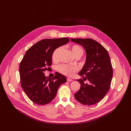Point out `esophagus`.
Returning <instances> with one entry per match:
<instances>
[{"label":"esophagus","mask_w":131,"mask_h":131,"mask_svg":"<svg viewBox=\"0 0 131 131\" xmlns=\"http://www.w3.org/2000/svg\"><path fill=\"white\" fill-rule=\"evenodd\" d=\"M67 81H68V82H72L73 81V79H70V78H67Z\"/></svg>","instance_id":"34e87169"}]
</instances>
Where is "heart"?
<instances>
[{
  "mask_svg": "<svg viewBox=\"0 0 131 131\" xmlns=\"http://www.w3.org/2000/svg\"><path fill=\"white\" fill-rule=\"evenodd\" d=\"M71 49H72V52L74 57L79 56L80 57L83 54V49L80 46L77 45H73L71 47ZM61 50L62 47H59L53 51L52 56V58L53 61H56L57 60ZM76 70L77 69L75 67L69 66L66 64H61L58 67V70L59 72L63 74L67 75V76H72L74 74Z\"/></svg>",
  "mask_w": 131,
  "mask_h": 131,
  "instance_id": "obj_1",
  "label": "heart"
}]
</instances>
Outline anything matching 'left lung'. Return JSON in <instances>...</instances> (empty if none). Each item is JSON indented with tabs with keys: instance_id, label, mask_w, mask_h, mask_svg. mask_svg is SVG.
Masks as SVG:
<instances>
[{
	"instance_id": "obj_1",
	"label": "left lung",
	"mask_w": 131,
	"mask_h": 131,
	"mask_svg": "<svg viewBox=\"0 0 131 131\" xmlns=\"http://www.w3.org/2000/svg\"><path fill=\"white\" fill-rule=\"evenodd\" d=\"M81 45L86 53V62L79 74L83 80H78L81 87L74 94L80 103L91 105L100 102L109 90L113 72L107 50L100 43L91 39H71ZM87 80L88 84L84 81Z\"/></svg>"
}]
</instances>
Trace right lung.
<instances>
[{"label":"right lung","mask_w":131,"mask_h":131,"mask_svg":"<svg viewBox=\"0 0 131 131\" xmlns=\"http://www.w3.org/2000/svg\"><path fill=\"white\" fill-rule=\"evenodd\" d=\"M69 41L67 38L45 39L27 51L19 65L21 86L35 104H47L56 97L59 86L67 82L66 77L56 72L54 77H46L45 72L52 64L53 51Z\"/></svg>","instance_id":"add662e5"}]
</instances>
